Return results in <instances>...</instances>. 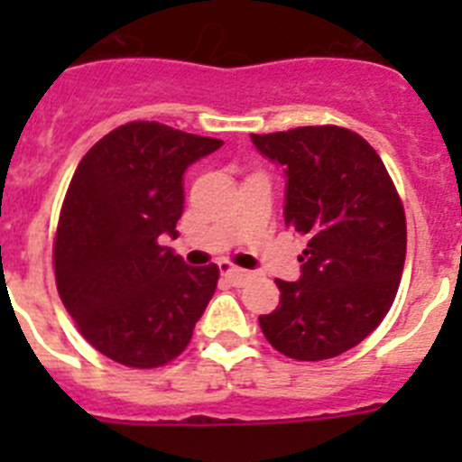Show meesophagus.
Returning <instances> with one entry per match:
<instances>
[{
	"instance_id": "1",
	"label": "esophagus",
	"mask_w": 462,
	"mask_h": 462,
	"mask_svg": "<svg viewBox=\"0 0 462 462\" xmlns=\"http://www.w3.org/2000/svg\"><path fill=\"white\" fill-rule=\"evenodd\" d=\"M219 268H222V275L226 277L234 287H243L245 282L250 280L252 273L250 271H243V268H236L231 266V263H219Z\"/></svg>"
}]
</instances>
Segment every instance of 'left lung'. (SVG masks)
Returning a JSON list of instances; mask_svg holds the SVG:
<instances>
[{"mask_svg":"<svg viewBox=\"0 0 462 462\" xmlns=\"http://www.w3.org/2000/svg\"><path fill=\"white\" fill-rule=\"evenodd\" d=\"M284 166V222L305 236L298 282L275 280L280 305L261 314L266 340L296 361H324L382 324L405 268L407 226L393 180L365 138L342 126L252 134Z\"/></svg>","mask_w":462,"mask_h":462,"instance_id":"obj_1","label":"left lung"}]
</instances>
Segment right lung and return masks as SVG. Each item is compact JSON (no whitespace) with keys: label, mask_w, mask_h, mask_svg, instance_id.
<instances>
[{"label":"right lung","mask_w":462,"mask_h":462,"mask_svg":"<svg viewBox=\"0 0 462 462\" xmlns=\"http://www.w3.org/2000/svg\"><path fill=\"white\" fill-rule=\"evenodd\" d=\"M222 145L159 122H129L80 159L52 259L64 308L104 356L159 368L189 345L219 268H189L164 240L178 238L185 171Z\"/></svg>","instance_id":"obj_1"}]
</instances>
